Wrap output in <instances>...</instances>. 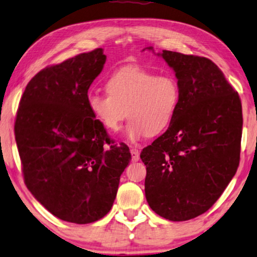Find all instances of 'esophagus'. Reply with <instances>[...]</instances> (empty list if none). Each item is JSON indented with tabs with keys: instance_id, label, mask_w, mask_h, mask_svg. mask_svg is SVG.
Masks as SVG:
<instances>
[{
	"instance_id": "1",
	"label": "esophagus",
	"mask_w": 257,
	"mask_h": 257,
	"mask_svg": "<svg viewBox=\"0 0 257 257\" xmlns=\"http://www.w3.org/2000/svg\"><path fill=\"white\" fill-rule=\"evenodd\" d=\"M131 155H132V161L137 162L138 160H139V155H140V152L138 150L137 147H131Z\"/></svg>"
}]
</instances>
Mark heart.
Masks as SVG:
<instances>
[{
  "label": "heart",
  "mask_w": 257,
  "mask_h": 257,
  "mask_svg": "<svg viewBox=\"0 0 257 257\" xmlns=\"http://www.w3.org/2000/svg\"><path fill=\"white\" fill-rule=\"evenodd\" d=\"M107 94L90 92L88 107L103 127L118 131L126 114L125 136L138 141L168 127L180 103V85L172 75H156L138 66L116 70L105 83Z\"/></svg>",
  "instance_id": "heart-1"
}]
</instances>
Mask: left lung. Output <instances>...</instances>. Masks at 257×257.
Segmentation results:
<instances>
[{
	"label": "left lung",
	"mask_w": 257,
	"mask_h": 257,
	"mask_svg": "<svg viewBox=\"0 0 257 257\" xmlns=\"http://www.w3.org/2000/svg\"><path fill=\"white\" fill-rule=\"evenodd\" d=\"M158 55L175 72L180 103L167 131L140 154L145 195L156 214L185 221L209 210L235 175L242 107L210 59L166 50Z\"/></svg>",
	"instance_id": "8db88e82"
}]
</instances>
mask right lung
<instances>
[{
  "instance_id": "right-lung-1",
  "label": "right lung",
  "mask_w": 257,
  "mask_h": 257,
  "mask_svg": "<svg viewBox=\"0 0 257 257\" xmlns=\"http://www.w3.org/2000/svg\"><path fill=\"white\" fill-rule=\"evenodd\" d=\"M103 48L46 67L22 96L15 138L24 182L61 220L90 224L111 210L120 175L131 161L88 107V89L101 74Z\"/></svg>"
}]
</instances>
